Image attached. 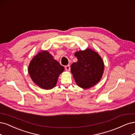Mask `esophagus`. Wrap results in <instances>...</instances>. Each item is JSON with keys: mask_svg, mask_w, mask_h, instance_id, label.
I'll list each match as a JSON object with an SVG mask.
<instances>
[{"mask_svg": "<svg viewBox=\"0 0 135 135\" xmlns=\"http://www.w3.org/2000/svg\"><path fill=\"white\" fill-rule=\"evenodd\" d=\"M70 69H71V67H70V65H69V64L67 65V66H65V69H66L67 71H70Z\"/></svg>", "mask_w": 135, "mask_h": 135, "instance_id": "34e87169", "label": "esophagus"}]
</instances>
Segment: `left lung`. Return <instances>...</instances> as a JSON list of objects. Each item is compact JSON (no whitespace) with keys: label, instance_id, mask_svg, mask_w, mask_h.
<instances>
[{"label":"left lung","instance_id":"8db88e82","mask_svg":"<svg viewBox=\"0 0 135 135\" xmlns=\"http://www.w3.org/2000/svg\"><path fill=\"white\" fill-rule=\"evenodd\" d=\"M77 62L72 64L71 71L80 88L89 89L101 79L104 69V62L96 52L87 49L75 53Z\"/></svg>","mask_w":135,"mask_h":135}]
</instances>
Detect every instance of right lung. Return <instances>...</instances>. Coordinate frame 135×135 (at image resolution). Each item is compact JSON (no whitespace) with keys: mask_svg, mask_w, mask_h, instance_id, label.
<instances>
[{"mask_svg":"<svg viewBox=\"0 0 135 135\" xmlns=\"http://www.w3.org/2000/svg\"><path fill=\"white\" fill-rule=\"evenodd\" d=\"M64 67L54 60L48 51H41L31 61L28 73L32 80L42 89L53 88L57 82L59 75Z\"/></svg>","mask_w":135,"mask_h":135,"instance_id":"obj_1","label":"right lung"}]
</instances>
